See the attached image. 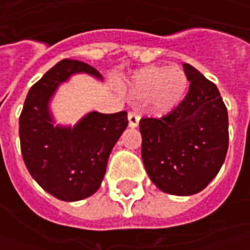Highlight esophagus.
<instances>
[{"label": "esophagus", "mask_w": 250, "mask_h": 250, "mask_svg": "<svg viewBox=\"0 0 250 250\" xmlns=\"http://www.w3.org/2000/svg\"><path fill=\"white\" fill-rule=\"evenodd\" d=\"M128 120H129L130 128H136V126L139 125V121H140L139 114H136V112H132V111H130L129 114H128Z\"/></svg>", "instance_id": "1"}]
</instances>
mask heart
I'll use <instances>...</instances> for the list:
<instances>
[{
  "instance_id": "obj_1",
  "label": "heart",
  "mask_w": 250,
  "mask_h": 250,
  "mask_svg": "<svg viewBox=\"0 0 250 250\" xmlns=\"http://www.w3.org/2000/svg\"><path fill=\"white\" fill-rule=\"evenodd\" d=\"M189 81L184 69L178 66H147L133 73L129 91L133 97L147 99L150 107L159 114L169 112L187 96Z\"/></svg>"
}]
</instances>
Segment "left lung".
Listing matches in <instances>:
<instances>
[{
	"label": "left lung",
	"mask_w": 250,
	"mask_h": 250,
	"mask_svg": "<svg viewBox=\"0 0 250 250\" xmlns=\"http://www.w3.org/2000/svg\"><path fill=\"white\" fill-rule=\"evenodd\" d=\"M187 97L161 118H142V159L160 190L189 196L203 190L223 166L228 150V114L220 91L192 65Z\"/></svg>",
	"instance_id": "left-lung-1"
}]
</instances>
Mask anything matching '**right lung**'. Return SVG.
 <instances>
[{
  "label": "right lung",
  "mask_w": 250,
  "mask_h": 250,
  "mask_svg": "<svg viewBox=\"0 0 250 250\" xmlns=\"http://www.w3.org/2000/svg\"><path fill=\"white\" fill-rule=\"evenodd\" d=\"M81 72L101 79L90 65L62 60L32 86L19 117L21 150L30 175L65 202L86 199L100 188L111 150L128 125L126 111H93L73 128L54 126L48 103L61 83Z\"/></svg>",
  "instance_id": "right-lung-1"
}]
</instances>
